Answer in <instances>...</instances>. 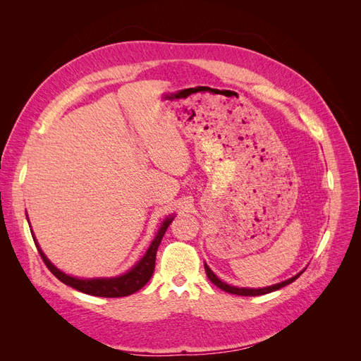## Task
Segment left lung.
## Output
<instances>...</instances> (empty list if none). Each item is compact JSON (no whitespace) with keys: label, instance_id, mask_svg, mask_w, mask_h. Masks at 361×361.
I'll use <instances>...</instances> for the list:
<instances>
[{"label":"left lung","instance_id":"8db88e82","mask_svg":"<svg viewBox=\"0 0 361 361\" xmlns=\"http://www.w3.org/2000/svg\"><path fill=\"white\" fill-rule=\"evenodd\" d=\"M204 271H206L207 279H209L216 288H220V289H223L224 292H228V293L241 295V297H256V295H265V293H269V292H274V290H277V289L285 288L286 285H290L292 281L297 280V279L302 274V272H304V269H302L301 272H298L297 276H293V277H290V279H288V280H285V281L276 283V285H271V286H267V288H259V289H256V288H236V286L227 285V283H224V281H221L220 279H218V277L214 274V272H212V269H211L209 267H207L206 264H204Z\"/></svg>","mask_w":361,"mask_h":361}]
</instances>
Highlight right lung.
<instances>
[{
    "label": "right lung",
    "instance_id": "obj_1",
    "mask_svg": "<svg viewBox=\"0 0 361 361\" xmlns=\"http://www.w3.org/2000/svg\"><path fill=\"white\" fill-rule=\"evenodd\" d=\"M173 218L174 216L170 215L161 223L159 231L157 232L154 241L150 243L145 256L141 257L133 268H130L128 272H125V274H122V276L110 277V279H108V277L80 279V277H73V276L66 274V272L60 271L56 265H54L52 262L47 257V255L43 253L40 245L37 244V239L35 238V233H31V235H32V239H35V244L39 250V253H40L43 262H45V265L48 267V269L52 272L54 276H56L60 281L64 283V285H68V286H71L76 290H80V292L93 295V297L117 298V297H128V295L140 290L150 280L152 274H154V269H155L157 250L161 244V239H162L164 233H166V231H167V227L173 221ZM27 220H28V218H27Z\"/></svg>",
    "mask_w": 361,
    "mask_h": 361
}]
</instances>
